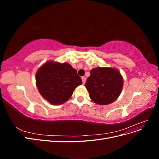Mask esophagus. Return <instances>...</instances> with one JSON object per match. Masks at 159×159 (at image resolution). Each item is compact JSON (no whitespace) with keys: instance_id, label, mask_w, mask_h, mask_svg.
<instances>
[{"instance_id":"esophagus-1","label":"esophagus","mask_w":159,"mask_h":159,"mask_svg":"<svg viewBox=\"0 0 159 159\" xmlns=\"http://www.w3.org/2000/svg\"><path fill=\"white\" fill-rule=\"evenodd\" d=\"M81 80H82L83 84H85V81H86V78H85V77H82V78H81Z\"/></svg>"}]
</instances>
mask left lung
Returning <instances> with one entry per match:
<instances>
[{"mask_svg": "<svg viewBox=\"0 0 159 159\" xmlns=\"http://www.w3.org/2000/svg\"><path fill=\"white\" fill-rule=\"evenodd\" d=\"M123 85L122 76L116 69L97 68L91 70L85 86L94 103L108 105L118 98Z\"/></svg>", "mask_w": 159, "mask_h": 159, "instance_id": "left-lung-1", "label": "left lung"}]
</instances>
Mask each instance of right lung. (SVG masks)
Here are the masks:
<instances>
[{"label": "right lung", "mask_w": 159, "mask_h": 159, "mask_svg": "<svg viewBox=\"0 0 159 159\" xmlns=\"http://www.w3.org/2000/svg\"><path fill=\"white\" fill-rule=\"evenodd\" d=\"M36 85L40 93L53 105L67 102L74 89L82 84L77 70L68 63L48 61L36 72Z\"/></svg>", "instance_id": "add662e5"}]
</instances>
